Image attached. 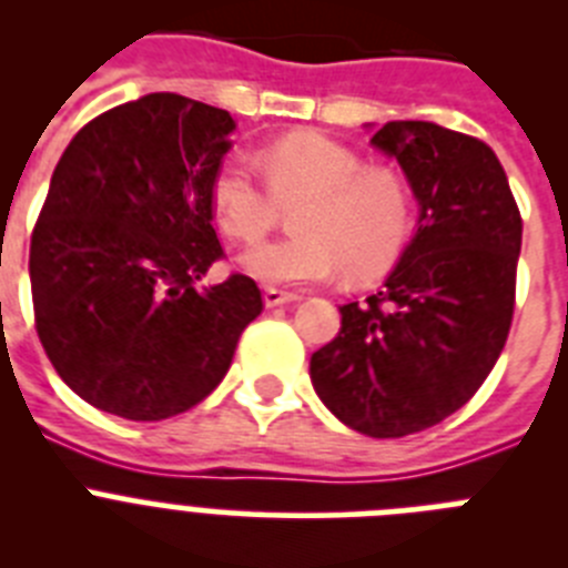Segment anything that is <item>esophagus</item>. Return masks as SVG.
I'll list each match as a JSON object with an SVG mask.
<instances>
[{"mask_svg":"<svg viewBox=\"0 0 568 568\" xmlns=\"http://www.w3.org/2000/svg\"><path fill=\"white\" fill-rule=\"evenodd\" d=\"M301 295L298 293H287V290H278V287H267L264 290V304L267 307H281V304H293V301H298Z\"/></svg>","mask_w":568,"mask_h":568,"instance_id":"obj_1","label":"esophagus"}]
</instances>
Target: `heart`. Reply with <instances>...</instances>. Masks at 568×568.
Here are the masks:
<instances>
[{"label": "heart", "instance_id": "obj_1", "mask_svg": "<svg viewBox=\"0 0 568 568\" xmlns=\"http://www.w3.org/2000/svg\"><path fill=\"white\" fill-rule=\"evenodd\" d=\"M264 182L244 159L219 164L210 182L219 224L239 244H255L293 210L298 235L261 244L241 267L267 284H315L344 267L373 281L398 261L413 230V190L389 164H364L346 144L293 133L261 153Z\"/></svg>", "mask_w": 568, "mask_h": 568}]
</instances>
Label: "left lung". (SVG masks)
Here are the masks:
<instances>
[{
    "label": "left lung",
    "mask_w": 568,
    "mask_h": 568,
    "mask_svg": "<svg viewBox=\"0 0 568 568\" xmlns=\"http://www.w3.org/2000/svg\"><path fill=\"white\" fill-rule=\"evenodd\" d=\"M373 144L398 159L418 230L384 290L341 307L310 378L355 433L404 438L458 413L504 353L524 222L498 155L475 135L389 122Z\"/></svg>",
    "instance_id": "1"
}]
</instances>
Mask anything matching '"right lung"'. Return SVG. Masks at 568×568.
<instances>
[{
    "label": "right lung",
    "instance_id": "right-lung-1",
    "mask_svg": "<svg viewBox=\"0 0 568 568\" xmlns=\"http://www.w3.org/2000/svg\"><path fill=\"white\" fill-rule=\"evenodd\" d=\"M233 115L148 93L84 124L30 235L33 318L59 378L97 409L162 420L207 398L264 310L250 275L195 287L224 258L210 182Z\"/></svg>",
    "mask_w": 568,
    "mask_h": 568
}]
</instances>
